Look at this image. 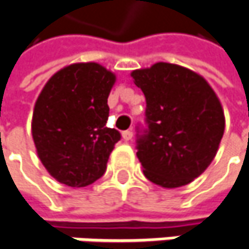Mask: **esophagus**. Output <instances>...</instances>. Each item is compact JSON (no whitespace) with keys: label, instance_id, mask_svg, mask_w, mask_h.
I'll use <instances>...</instances> for the list:
<instances>
[{"label":"esophagus","instance_id":"obj_1","mask_svg":"<svg viewBox=\"0 0 249 249\" xmlns=\"http://www.w3.org/2000/svg\"><path fill=\"white\" fill-rule=\"evenodd\" d=\"M123 139L126 141V142L131 141V139H132V131H124V132H123Z\"/></svg>","mask_w":249,"mask_h":249}]
</instances>
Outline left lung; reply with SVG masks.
<instances>
[{"label": "left lung", "instance_id": "1", "mask_svg": "<svg viewBox=\"0 0 249 249\" xmlns=\"http://www.w3.org/2000/svg\"><path fill=\"white\" fill-rule=\"evenodd\" d=\"M146 100L148 131L138 138L148 180L182 187L213 162L226 128L221 103L207 80L187 67L158 62L131 73Z\"/></svg>", "mask_w": 249, "mask_h": 249}]
</instances>
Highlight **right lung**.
<instances>
[{"label":"right lung","instance_id":"right-lung-1","mask_svg":"<svg viewBox=\"0 0 249 249\" xmlns=\"http://www.w3.org/2000/svg\"><path fill=\"white\" fill-rule=\"evenodd\" d=\"M117 80L104 66L73 63L56 71L32 115L36 154L57 182L84 187L100 179L121 135L107 126V98Z\"/></svg>","mask_w":249,"mask_h":249}]
</instances>
